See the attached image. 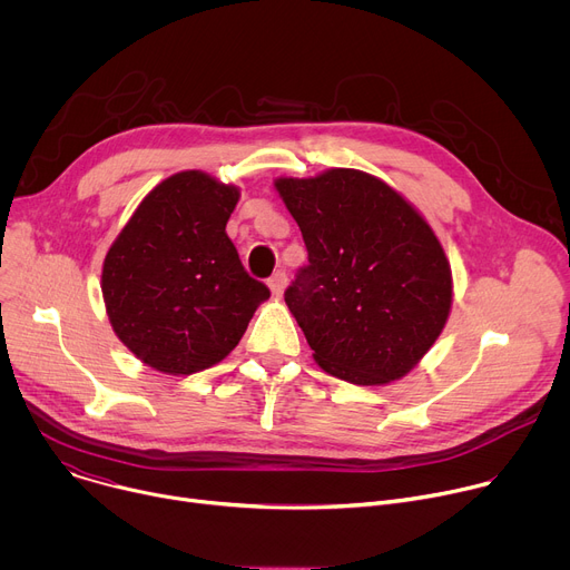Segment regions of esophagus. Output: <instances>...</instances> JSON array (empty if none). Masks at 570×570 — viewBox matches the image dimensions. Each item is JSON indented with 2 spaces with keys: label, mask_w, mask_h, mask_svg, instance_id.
<instances>
[{
  "label": "esophagus",
  "mask_w": 570,
  "mask_h": 570,
  "mask_svg": "<svg viewBox=\"0 0 570 570\" xmlns=\"http://www.w3.org/2000/svg\"><path fill=\"white\" fill-rule=\"evenodd\" d=\"M284 286H286V273H284V271H277V273L268 279V288H271L273 295H282Z\"/></svg>",
  "instance_id": "1"
}]
</instances>
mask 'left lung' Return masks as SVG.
<instances>
[{"label": "left lung", "instance_id": "left-lung-1", "mask_svg": "<svg viewBox=\"0 0 570 570\" xmlns=\"http://www.w3.org/2000/svg\"><path fill=\"white\" fill-rule=\"evenodd\" d=\"M308 250L284 299L315 363L356 385L409 374L440 338L453 304L451 264L426 218L358 169L277 178Z\"/></svg>", "mask_w": 570, "mask_h": 570}]
</instances>
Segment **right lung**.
Instances as JSON below:
<instances>
[{
	"mask_svg": "<svg viewBox=\"0 0 570 570\" xmlns=\"http://www.w3.org/2000/svg\"><path fill=\"white\" fill-rule=\"evenodd\" d=\"M238 196L205 171L174 174L148 191L106 255L101 293L112 332L161 374L220 363L271 297L225 232Z\"/></svg>",
	"mask_w": 570,
	"mask_h": 570,
	"instance_id": "1",
	"label": "right lung"
}]
</instances>
